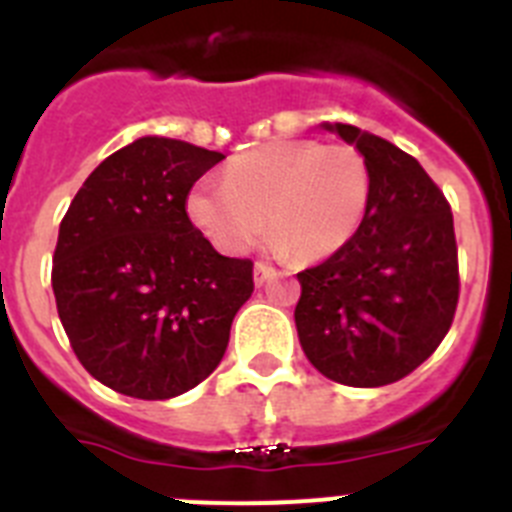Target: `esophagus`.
<instances>
[{"mask_svg": "<svg viewBox=\"0 0 512 512\" xmlns=\"http://www.w3.org/2000/svg\"><path fill=\"white\" fill-rule=\"evenodd\" d=\"M271 277H274V266L264 264V261H259V264L253 266V282H256V287H261V284Z\"/></svg>", "mask_w": 512, "mask_h": 512, "instance_id": "34e87169", "label": "esophagus"}]
</instances>
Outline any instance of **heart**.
I'll list each match as a JSON object with an SVG mask.
<instances>
[{
  "label": "heart",
  "mask_w": 512,
  "mask_h": 512,
  "mask_svg": "<svg viewBox=\"0 0 512 512\" xmlns=\"http://www.w3.org/2000/svg\"><path fill=\"white\" fill-rule=\"evenodd\" d=\"M369 197L372 174L354 146L277 140L235 156L223 184H197L187 212L228 253H246L269 225L279 248L300 261H320L354 238Z\"/></svg>",
  "instance_id": "b5f03b06"
}]
</instances>
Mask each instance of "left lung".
Returning a JSON list of instances; mask_svg holds the SVG:
<instances>
[{"mask_svg":"<svg viewBox=\"0 0 512 512\" xmlns=\"http://www.w3.org/2000/svg\"><path fill=\"white\" fill-rule=\"evenodd\" d=\"M364 156L372 197L341 251L297 274L300 346L323 377L382 387L408 377L449 333L459 302L454 215L423 166L366 130L323 122Z\"/></svg>","mask_w":512,"mask_h":512,"instance_id":"obj_1","label":"left lung"}]
</instances>
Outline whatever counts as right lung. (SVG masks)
Here are the masks:
<instances>
[{"label":"right lung","instance_id":"add662e5","mask_svg":"<svg viewBox=\"0 0 512 512\" xmlns=\"http://www.w3.org/2000/svg\"><path fill=\"white\" fill-rule=\"evenodd\" d=\"M223 153L143 135L107 156L58 228L53 295L74 354L120 395L169 400L210 377L253 264L217 253L187 197Z\"/></svg>","mask_w":512,"mask_h":512}]
</instances>
